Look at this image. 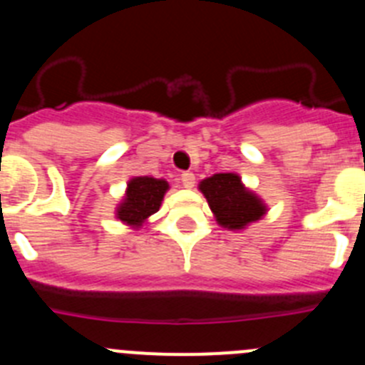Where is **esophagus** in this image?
<instances>
[{"instance_id":"obj_1","label":"esophagus","mask_w":365,"mask_h":365,"mask_svg":"<svg viewBox=\"0 0 365 365\" xmlns=\"http://www.w3.org/2000/svg\"><path fill=\"white\" fill-rule=\"evenodd\" d=\"M180 180H182V183H183V187H185V189H192L194 183H196V176H194L192 173H189V171L183 173L182 178H180Z\"/></svg>"}]
</instances>
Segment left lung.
Masks as SVG:
<instances>
[{
  "label": "left lung",
  "instance_id": "left-lung-1",
  "mask_svg": "<svg viewBox=\"0 0 365 365\" xmlns=\"http://www.w3.org/2000/svg\"><path fill=\"white\" fill-rule=\"evenodd\" d=\"M215 221L228 230H242L267 212L264 201L244 187L235 173H219L200 182Z\"/></svg>",
  "mask_w": 365,
  "mask_h": 365
}]
</instances>
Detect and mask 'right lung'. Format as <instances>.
Returning a JSON list of instances; mask_svg holds the SVG:
<instances>
[{
	"mask_svg": "<svg viewBox=\"0 0 365 365\" xmlns=\"http://www.w3.org/2000/svg\"><path fill=\"white\" fill-rule=\"evenodd\" d=\"M169 183L153 176H135L128 182L126 194L119 203L115 215L132 228H140L150 215L158 212Z\"/></svg>",
	"mask_w": 365,
	"mask_h": 365,
	"instance_id": "right-lung-1",
	"label": "right lung"
}]
</instances>
